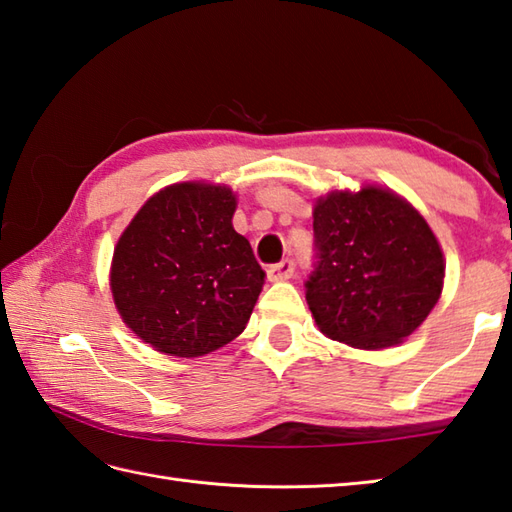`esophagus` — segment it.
Here are the masks:
<instances>
[{
    "instance_id": "1",
    "label": "esophagus",
    "mask_w": 512,
    "mask_h": 512,
    "mask_svg": "<svg viewBox=\"0 0 512 512\" xmlns=\"http://www.w3.org/2000/svg\"><path fill=\"white\" fill-rule=\"evenodd\" d=\"M293 273H295L293 259H282V262L268 266V270H266L270 282H282V279H290L293 277Z\"/></svg>"
}]
</instances>
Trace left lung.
<instances>
[{
	"label": "left lung",
	"instance_id": "obj_1",
	"mask_svg": "<svg viewBox=\"0 0 512 512\" xmlns=\"http://www.w3.org/2000/svg\"><path fill=\"white\" fill-rule=\"evenodd\" d=\"M313 230L306 302L335 342L368 350L399 344L442 295V248L426 219L390 190L317 199Z\"/></svg>",
	"mask_w": 512,
	"mask_h": 512
}]
</instances>
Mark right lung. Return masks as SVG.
Masks as SVG:
<instances>
[{"instance_id": "obj_1", "label": "right lung", "mask_w": 512, "mask_h": 512, "mask_svg": "<svg viewBox=\"0 0 512 512\" xmlns=\"http://www.w3.org/2000/svg\"><path fill=\"white\" fill-rule=\"evenodd\" d=\"M226 186L159 190L119 237L110 290L126 326L155 350L199 357L246 328L266 273L233 228Z\"/></svg>"}]
</instances>
